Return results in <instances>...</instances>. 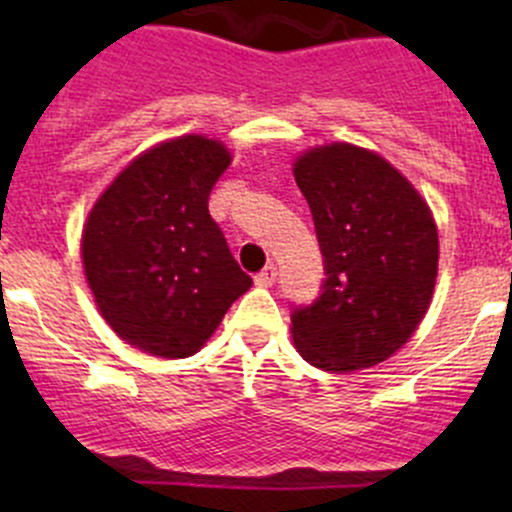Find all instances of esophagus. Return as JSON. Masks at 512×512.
<instances>
[{
    "mask_svg": "<svg viewBox=\"0 0 512 512\" xmlns=\"http://www.w3.org/2000/svg\"><path fill=\"white\" fill-rule=\"evenodd\" d=\"M277 280V267L275 265H267L265 270H260L255 275V285L257 287H272V282Z\"/></svg>",
    "mask_w": 512,
    "mask_h": 512,
    "instance_id": "obj_1",
    "label": "esophagus"
}]
</instances>
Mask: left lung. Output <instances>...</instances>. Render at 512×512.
Segmentation results:
<instances>
[{
  "label": "left lung",
  "instance_id": "left-lung-1",
  "mask_svg": "<svg viewBox=\"0 0 512 512\" xmlns=\"http://www.w3.org/2000/svg\"><path fill=\"white\" fill-rule=\"evenodd\" d=\"M294 180L324 257L322 292L292 307L297 352L324 371L374 366L399 352L431 304L438 232L414 185L349 143L304 153Z\"/></svg>",
  "mask_w": 512,
  "mask_h": 512
}]
</instances>
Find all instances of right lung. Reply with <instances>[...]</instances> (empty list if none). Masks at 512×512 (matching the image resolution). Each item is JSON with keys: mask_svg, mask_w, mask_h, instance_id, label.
<instances>
[{"mask_svg": "<svg viewBox=\"0 0 512 512\" xmlns=\"http://www.w3.org/2000/svg\"><path fill=\"white\" fill-rule=\"evenodd\" d=\"M227 165L213 138L160 143L108 185L86 220L81 255L98 309L141 352L195 354L252 285L208 210Z\"/></svg>", "mask_w": 512, "mask_h": 512, "instance_id": "1", "label": "right lung"}]
</instances>
